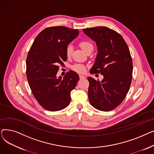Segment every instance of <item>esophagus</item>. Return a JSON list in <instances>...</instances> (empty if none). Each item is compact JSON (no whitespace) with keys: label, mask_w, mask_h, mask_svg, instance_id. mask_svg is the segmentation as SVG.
Instances as JSON below:
<instances>
[{"label":"esophagus","mask_w":154,"mask_h":154,"mask_svg":"<svg viewBox=\"0 0 154 154\" xmlns=\"http://www.w3.org/2000/svg\"><path fill=\"white\" fill-rule=\"evenodd\" d=\"M79 77H80V80H82V79H85V77L84 76V75H80Z\"/></svg>","instance_id":"34e87169"}]
</instances>
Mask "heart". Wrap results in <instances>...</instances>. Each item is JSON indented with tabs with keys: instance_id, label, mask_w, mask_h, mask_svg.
Here are the masks:
<instances>
[{
	"instance_id": "1",
	"label": "heart",
	"mask_w": 154,
	"mask_h": 154,
	"mask_svg": "<svg viewBox=\"0 0 154 154\" xmlns=\"http://www.w3.org/2000/svg\"><path fill=\"white\" fill-rule=\"evenodd\" d=\"M79 46L80 48L85 52L87 53L88 51H92L94 48L93 44L88 40H82L79 43ZM72 48L70 45H68L66 48V55L67 57H70L72 54ZM72 69L74 71L79 72V73H84L85 70V67L82 64H75L72 66Z\"/></svg>"
}]
</instances>
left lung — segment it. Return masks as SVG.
I'll return each instance as SVG.
<instances>
[{"instance_id": "1", "label": "left lung", "mask_w": 154, "mask_h": 154, "mask_svg": "<svg viewBox=\"0 0 154 154\" xmlns=\"http://www.w3.org/2000/svg\"><path fill=\"white\" fill-rule=\"evenodd\" d=\"M96 43L97 54L90 73H100L102 81L88 77V94L92 106L101 111H110L125 99L132 82L133 65L130 51L120 34L106 27L83 29Z\"/></svg>"}]
</instances>
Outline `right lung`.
I'll return each mask as SVG.
<instances>
[{
	"mask_svg": "<svg viewBox=\"0 0 154 154\" xmlns=\"http://www.w3.org/2000/svg\"><path fill=\"white\" fill-rule=\"evenodd\" d=\"M79 34L77 29L57 26L47 27L36 37L27 55L26 74L30 89L38 103L54 112L67 107L70 92L79 76L70 70L57 77L59 65L67 59L66 48Z\"/></svg>",
	"mask_w": 154,
	"mask_h": 154,
	"instance_id": "1",
	"label": "right lung"
}]
</instances>
